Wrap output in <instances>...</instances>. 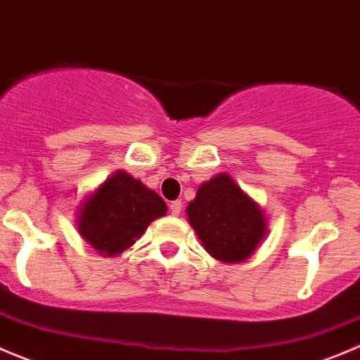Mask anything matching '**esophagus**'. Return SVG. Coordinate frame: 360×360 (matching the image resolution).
<instances>
[{"mask_svg":"<svg viewBox=\"0 0 360 360\" xmlns=\"http://www.w3.org/2000/svg\"><path fill=\"white\" fill-rule=\"evenodd\" d=\"M180 212H181V201H172L169 202V213H172V215H180Z\"/></svg>","mask_w":360,"mask_h":360,"instance_id":"34e87169","label":"esophagus"}]
</instances>
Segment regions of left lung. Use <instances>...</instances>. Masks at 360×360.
I'll use <instances>...</instances> for the list:
<instances>
[{"label":"left lung","mask_w":360,"mask_h":360,"mask_svg":"<svg viewBox=\"0 0 360 360\" xmlns=\"http://www.w3.org/2000/svg\"><path fill=\"white\" fill-rule=\"evenodd\" d=\"M187 217L205 250L222 262L248 259L266 234L259 205L229 175L205 181L188 202Z\"/></svg>","instance_id":"left-lung-1"}]
</instances>
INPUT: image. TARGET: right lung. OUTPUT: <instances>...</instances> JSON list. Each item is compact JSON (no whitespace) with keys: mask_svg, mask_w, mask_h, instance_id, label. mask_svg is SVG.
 Returning <instances> with one entry per match:
<instances>
[{"mask_svg":"<svg viewBox=\"0 0 360 360\" xmlns=\"http://www.w3.org/2000/svg\"><path fill=\"white\" fill-rule=\"evenodd\" d=\"M166 210L161 195L126 172H117L82 206L78 233L99 254L117 255L136 243Z\"/></svg>","mask_w":360,"mask_h":360,"instance_id":"1","label":"right lung"}]
</instances>
